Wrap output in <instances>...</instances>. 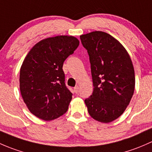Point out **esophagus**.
Returning <instances> with one entry per match:
<instances>
[{"instance_id": "34e87169", "label": "esophagus", "mask_w": 152, "mask_h": 152, "mask_svg": "<svg viewBox=\"0 0 152 152\" xmlns=\"http://www.w3.org/2000/svg\"><path fill=\"white\" fill-rule=\"evenodd\" d=\"M74 91H75V94H77L78 92H79V87L76 86L75 88H74Z\"/></svg>"}]
</instances>
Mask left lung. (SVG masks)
I'll return each mask as SVG.
<instances>
[{"mask_svg": "<svg viewBox=\"0 0 152 152\" xmlns=\"http://www.w3.org/2000/svg\"><path fill=\"white\" fill-rule=\"evenodd\" d=\"M88 53L94 91L85 99L89 115L109 123L126 110L134 94V71L129 55L114 37L102 31L80 37Z\"/></svg>", "mask_w": 152, "mask_h": 152, "instance_id": "obj_1", "label": "left lung"}]
</instances>
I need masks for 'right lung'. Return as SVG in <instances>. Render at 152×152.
Returning a JSON list of instances; mask_svg holds the SVG:
<instances>
[{
  "instance_id": "obj_1",
  "label": "right lung",
  "mask_w": 152,
  "mask_h": 152,
  "mask_svg": "<svg viewBox=\"0 0 152 152\" xmlns=\"http://www.w3.org/2000/svg\"><path fill=\"white\" fill-rule=\"evenodd\" d=\"M79 40L58 36L36 44L20 68V89L31 113L51 121L68 110L72 94L65 84L64 62L77 48Z\"/></svg>"
}]
</instances>
